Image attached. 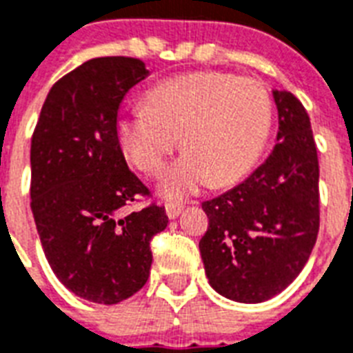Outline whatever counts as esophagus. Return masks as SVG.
Instances as JSON below:
<instances>
[{
    "instance_id": "34e87169",
    "label": "esophagus",
    "mask_w": 353,
    "mask_h": 353,
    "mask_svg": "<svg viewBox=\"0 0 353 353\" xmlns=\"http://www.w3.org/2000/svg\"><path fill=\"white\" fill-rule=\"evenodd\" d=\"M181 211L183 205H179V203H174V201L166 203V214H168V219H177L181 214Z\"/></svg>"
}]
</instances>
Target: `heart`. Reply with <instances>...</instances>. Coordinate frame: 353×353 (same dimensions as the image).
<instances>
[{
    "label": "heart",
    "instance_id": "obj_1",
    "mask_svg": "<svg viewBox=\"0 0 353 353\" xmlns=\"http://www.w3.org/2000/svg\"><path fill=\"white\" fill-rule=\"evenodd\" d=\"M272 129V99L261 81L198 72L161 81L120 114L118 142L129 163L155 176L181 144L187 150L161 183L181 200L207 183L225 187L255 165Z\"/></svg>",
    "mask_w": 353,
    "mask_h": 353
}]
</instances>
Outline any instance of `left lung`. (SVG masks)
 <instances>
[{
	"mask_svg": "<svg viewBox=\"0 0 353 353\" xmlns=\"http://www.w3.org/2000/svg\"><path fill=\"white\" fill-rule=\"evenodd\" d=\"M278 144L252 176L201 203L200 252L209 283L242 303L270 300L302 272L320 228L319 157L309 114L294 94L274 92Z\"/></svg>",
	"mask_w": 353,
	"mask_h": 353,
	"instance_id": "obj_1",
	"label": "left lung"
}]
</instances>
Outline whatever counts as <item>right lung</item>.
<instances>
[{
    "label": "right lung",
    "instance_id": "add662e5",
    "mask_svg": "<svg viewBox=\"0 0 353 353\" xmlns=\"http://www.w3.org/2000/svg\"><path fill=\"white\" fill-rule=\"evenodd\" d=\"M148 75L133 57H98L51 87L31 139V209L59 281L88 302L112 305L150 276V242L168 216L129 170L118 142V109Z\"/></svg>",
    "mask_w": 353,
    "mask_h": 353
}]
</instances>
